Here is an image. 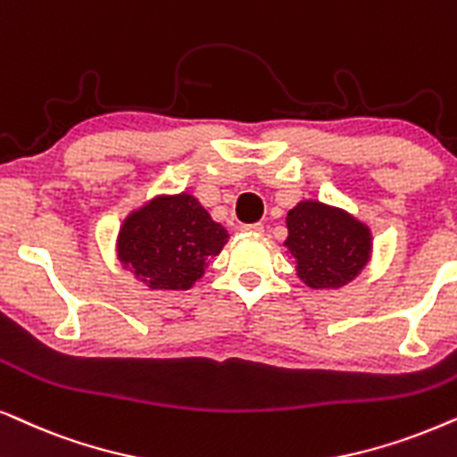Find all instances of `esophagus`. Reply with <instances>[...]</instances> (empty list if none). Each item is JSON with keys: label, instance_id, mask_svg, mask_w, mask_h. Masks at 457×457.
Instances as JSON below:
<instances>
[{"label": "esophagus", "instance_id": "1", "mask_svg": "<svg viewBox=\"0 0 457 457\" xmlns=\"http://www.w3.org/2000/svg\"><path fill=\"white\" fill-rule=\"evenodd\" d=\"M241 230H243V233H247V235H262L264 227L260 222H253V224H243Z\"/></svg>", "mask_w": 457, "mask_h": 457}]
</instances>
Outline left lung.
I'll list each match as a JSON object with an SVG mask.
<instances>
[{"mask_svg": "<svg viewBox=\"0 0 457 457\" xmlns=\"http://www.w3.org/2000/svg\"><path fill=\"white\" fill-rule=\"evenodd\" d=\"M286 245L298 260L308 287H340L354 279L370 258V230L345 212L302 201L287 214Z\"/></svg>", "mask_w": 457, "mask_h": 457, "instance_id": "obj_1", "label": "left lung"}]
</instances>
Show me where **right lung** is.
I'll return each instance as SVG.
<instances>
[{
    "label": "right lung",
    "instance_id": "obj_1",
    "mask_svg": "<svg viewBox=\"0 0 457 457\" xmlns=\"http://www.w3.org/2000/svg\"><path fill=\"white\" fill-rule=\"evenodd\" d=\"M228 233L193 195L153 199L123 222L120 258L151 289H188Z\"/></svg>",
    "mask_w": 457,
    "mask_h": 457
}]
</instances>
